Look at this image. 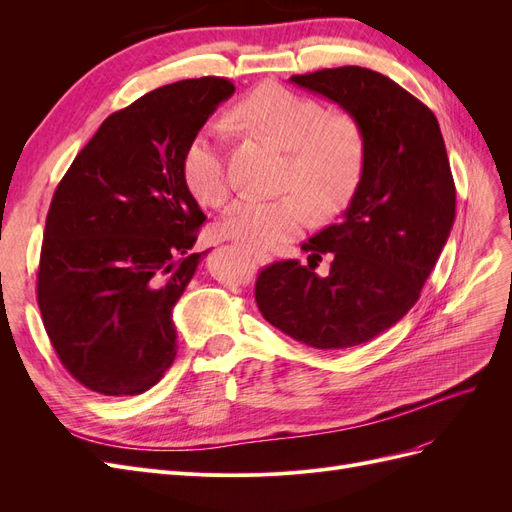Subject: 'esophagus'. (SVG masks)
Instances as JSON below:
<instances>
[{
    "label": "esophagus",
    "mask_w": 512,
    "mask_h": 512,
    "mask_svg": "<svg viewBox=\"0 0 512 512\" xmlns=\"http://www.w3.org/2000/svg\"><path fill=\"white\" fill-rule=\"evenodd\" d=\"M250 254H252V258L258 262V265H269V262L273 260V256H271V254H267V252H260V250H250Z\"/></svg>",
    "instance_id": "esophagus-1"
}]
</instances>
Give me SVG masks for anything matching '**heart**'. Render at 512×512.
Instances as JSON below:
<instances>
[{
  "label": "heart",
  "mask_w": 512,
  "mask_h": 512,
  "mask_svg": "<svg viewBox=\"0 0 512 512\" xmlns=\"http://www.w3.org/2000/svg\"><path fill=\"white\" fill-rule=\"evenodd\" d=\"M235 126L269 138L288 151L277 198L243 196L222 220L230 239L269 250L309 224L312 209L320 218L342 209L359 185L367 138L363 126L348 113L327 111L320 100L277 83H265L245 94L230 111ZM183 181L192 196L207 207H220L230 194L224 156V130L218 123L200 128L183 151Z\"/></svg>",
  "instance_id": "heart-1"
}]
</instances>
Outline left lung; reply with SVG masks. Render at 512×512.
I'll return each mask as SVG.
<instances>
[{
    "label": "left lung",
    "instance_id": "1",
    "mask_svg": "<svg viewBox=\"0 0 512 512\" xmlns=\"http://www.w3.org/2000/svg\"><path fill=\"white\" fill-rule=\"evenodd\" d=\"M363 126V177L339 224L260 271L254 297L275 329L320 350L369 342L421 297L455 222V181L438 119L389 76L361 66L290 76ZM324 253L332 269L315 273Z\"/></svg>",
    "mask_w": 512,
    "mask_h": 512
}]
</instances>
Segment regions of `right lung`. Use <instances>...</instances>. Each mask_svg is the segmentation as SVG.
<instances>
[{"instance_id": "1", "label": "right lung", "mask_w": 512, "mask_h": 512, "mask_svg": "<svg viewBox=\"0 0 512 512\" xmlns=\"http://www.w3.org/2000/svg\"><path fill=\"white\" fill-rule=\"evenodd\" d=\"M232 94L224 76L149 91L102 121L57 185L36 297L57 359L89 391L141 395L175 361L170 314L209 252H190L207 218L181 160Z\"/></svg>"}]
</instances>
